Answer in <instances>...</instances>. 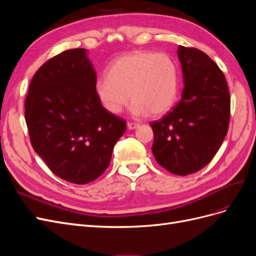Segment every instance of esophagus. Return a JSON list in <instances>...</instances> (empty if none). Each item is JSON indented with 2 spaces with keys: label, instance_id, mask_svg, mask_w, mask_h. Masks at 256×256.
<instances>
[{
  "label": "esophagus",
  "instance_id": "obj_1",
  "mask_svg": "<svg viewBox=\"0 0 256 256\" xmlns=\"http://www.w3.org/2000/svg\"><path fill=\"white\" fill-rule=\"evenodd\" d=\"M127 127L129 130H134V129H136L138 127V124L136 122H128L127 124Z\"/></svg>",
  "mask_w": 256,
  "mask_h": 256
}]
</instances>
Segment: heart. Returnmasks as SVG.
Segmentation results:
<instances>
[{"label": "heart", "instance_id": "1", "mask_svg": "<svg viewBox=\"0 0 256 256\" xmlns=\"http://www.w3.org/2000/svg\"><path fill=\"white\" fill-rule=\"evenodd\" d=\"M95 90L112 114H120L131 98L134 116H159L171 110L177 99L178 68L168 54L134 51L116 58L108 76L96 80Z\"/></svg>", "mask_w": 256, "mask_h": 256}]
</instances>
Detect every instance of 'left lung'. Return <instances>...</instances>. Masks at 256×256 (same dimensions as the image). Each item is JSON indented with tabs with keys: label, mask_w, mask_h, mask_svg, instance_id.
I'll use <instances>...</instances> for the list:
<instances>
[{
	"label": "left lung",
	"mask_w": 256,
	"mask_h": 256,
	"mask_svg": "<svg viewBox=\"0 0 256 256\" xmlns=\"http://www.w3.org/2000/svg\"><path fill=\"white\" fill-rule=\"evenodd\" d=\"M184 88L171 112L152 122L154 159L168 172L186 176L206 166L226 138L230 98L223 72L207 54L180 46Z\"/></svg>",
	"instance_id": "1"
}]
</instances>
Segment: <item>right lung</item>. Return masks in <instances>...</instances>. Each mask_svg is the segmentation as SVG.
Segmentation results:
<instances>
[{"label": "right lung", "instance_id": "obj_1", "mask_svg": "<svg viewBox=\"0 0 256 256\" xmlns=\"http://www.w3.org/2000/svg\"><path fill=\"white\" fill-rule=\"evenodd\" d=\"M85 49L62 52L38 69L26 98L30 143L51 171L76 184L109 166L126 122L102 106Z\"/></svg>", "mask_w": 256, "mask_h": 256}]
</instances>
